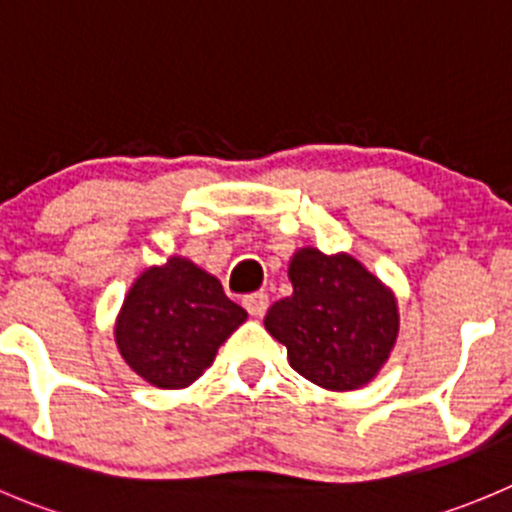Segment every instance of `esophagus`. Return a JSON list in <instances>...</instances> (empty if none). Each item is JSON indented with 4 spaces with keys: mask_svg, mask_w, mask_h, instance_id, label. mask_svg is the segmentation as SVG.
I'll use <instances>...</instances> for the list:
<instances>
[{
    "mask_svg": "<svg viewBox=\"0 0 512 512\" xmlns=\"http://www.w3.org/2000/svg\"><path fill=\"white\" fill-rule=\"evenodd\" d=\"M243 306H246V311L251 316H264L266 309H269V294L259 291V294L246 296V299H243Z\"/></svg>",
    "mask_w": 512,
    "mask_h": 512,
    "instance_id": "esophagus-1",
    "label": "esophagus"
}]
</instances>
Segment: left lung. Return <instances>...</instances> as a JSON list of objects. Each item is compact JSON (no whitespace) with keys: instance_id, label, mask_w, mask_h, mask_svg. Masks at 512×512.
<instances>
[{"instance_id":"left-lung-1","label":"left lung","mask_w":512,"mask_h":512,"mask_svg":"<svg viewBox=\"0 0 512 512\" xmlns=\"http://www.w3.org/2000/svg\"><path fill=\"white\" fill-rule=\"evenodd\" d=\"M294 294L264 324L301 377L326 389H357L387 362L399 329L394 296L347 253L301 248L289 264Z\"/></svg>"}]
</instances>
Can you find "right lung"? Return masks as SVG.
Returning <instances> with one entry per match:
<instances>
[{
    "label": "right lung",
    "instance_id": "add662e5",
    "mask_svg": "<svg viewBox=\"0 0 512 512\" xmlns=\"http://www.w3.org/2000/svg\"><path fill=\"white\" fill-rule=\"evenodd\" d=\"M246 321L216 276L188 259L153 266L125 296L115 342L145 382L180 389L211 367L218 347Z\"/></svg>",
    "mask_w": 512,
    "mask_h": 512
}]
</instances>
